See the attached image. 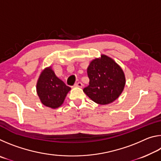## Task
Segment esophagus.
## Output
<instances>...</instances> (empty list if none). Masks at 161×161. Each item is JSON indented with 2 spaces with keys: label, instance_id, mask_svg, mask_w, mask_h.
<instances>
[{
  "label": "esophagus",
  "instance_id": "obj_1",
  "mask_svg": "<svg viewBox=\"0 0 161 161\" xmlns=\"http://www.w3.org/2000/svg\"><path fill=\"white\" fill-rule=\"evenodd\" d=\"M75 86H78V87H82L83 84H82V82H81V81H78V82H77L75 84Z\"/></svg>",
  "mask_w": 161,
  "mask_h": 161
}]
</instances>
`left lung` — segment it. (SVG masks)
Masks as SVG:
<instances>
[{"mask_svg":"<svg viewBox=\"0 0 161 161\" xmlns=\"http://www.w3.org/2000/svg\"><path fill=\"white\" fill-rule=\"evenodd\" d=\"M87 75L89 84L83 91L97 103L113 102L124 90L126 80L123 70L107 56L94 59L87 68Z\"/></svg>","mask_w":161,"mask_h":161,"instance_id":"1","label":"left lung"}]
</instances>
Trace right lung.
<instances>
[{
	"label": "right lung",
	"instance_id": "obj_1",
	"mask_svg": "<svg viewBox=\"0 0 161 161\" xmlns=\"http://www.w3.org/2000/svg\"><path fill=\"white\" fill-rule=\"evenodd\" d=\"M70 89L69 86L56 77L50 67L43 71L37 83V92L41 102L53 108L60 107Z\"/></svg>",
	"mask_w": 161,
	"mask_h": 161
}]
</instances>
